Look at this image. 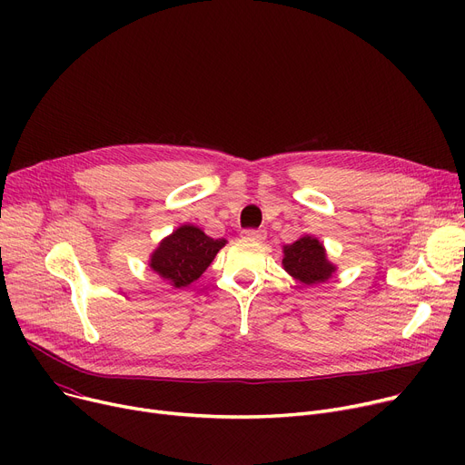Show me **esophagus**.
I'll use <instances>...</instances> for the list:
<instances>
[{
	"instance_id": "esophagus-1",
	"label": "esophagus",
	"mask_w": 465,
	"mask_h": 465,
	"mask_svg": "<svg viewBox=\"0 0 465 465\" xmlns=\"http://www.w3.org/2000/svg\"><path fill=\"white\" fill-rule=\"evenodd\" d=\"M241 235L245 239H252V241H262L265 239V232L263 230H242Z\"/></svg>"
}]
</instances>
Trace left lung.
<instances>
[{
  "label": "left lung",
  "instance_id": "8db88e82",
  "mask_svg": "<svg viewBox=\"0 0 465 465\" xmlns=\"http://www.w3.org/2000/svg\"><path fill=\"white\" fill-rule=\"evenodd\" d=\"M282 252L284 270L307 286L326 282L335 273V265L328 260L326 249L316 237L303 235L292 245H284Z\"/></svg>",
  "mask_w": 465,
  "mask_h": 465
}]
</instances>
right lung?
<instances>
[{
  "label": "right lung",
  "mask_w": 465,
  "mask_h": 465,
  "mask_svg": "<svg viewBox=\"0 0 465 465\" xmlns=\"http://www.w3.org/2000/svg\"><path fill=\"white\" fill-rule=\"evenodd\" d=\"M224 245L226 239H213L200 228L184 224L162 239L149 265L154 273L169 281L171 286L183 288L202 277Z\"/></svg>",
  "instance_id": "right-lung-1"
}]
</instances>
